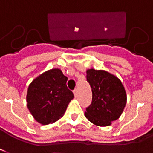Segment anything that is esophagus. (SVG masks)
I'll use <instances>...</instances> for the list:
<instances>
[{
  "label": "esophagus",
  "mask_w": 153,
  "mask_h": 153,
  "mask_svg": "<svg viewBox=\"0 0 153 153\" xmlns=\"http://www.w3.org/2000/svg\"><path fill=\"white\" fill-rule=\"evenodd\" d=\"M73 93H74V95H75V97L76 98V97L78 96V90L75 89L74 90V91H73Z\"/></svg>",
  "instance_id": "1"
}]
</instances>
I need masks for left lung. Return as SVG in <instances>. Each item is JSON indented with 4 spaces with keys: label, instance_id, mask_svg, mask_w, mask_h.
<instances>
[{
    "label": "left lung",
    "instance_id": "obj_1",
    "mask_svg": "<svg viewBox=\"0 0 153 153\" xmlns=\"http://www.w3.org/2000/svg\"><path fill=\"white\" fill-rule=\"evenodd\" d=\"M87 81L92 91V102L86 108L85 116L100 127L111 126L123 114L127 95L121 80L105 70H86Z\"/></svg>",
    "mask_w": 153,
    "mask_h": 153
}]
</instances>
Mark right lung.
<instances>
[{
  "label": "right lung",
  "mask_w": 153,
  "mask_h": 153,
  "mask_svg": "<svg viewBox=\"0 0 153 153\" xmlns=\"http://www.w3.org/2000/svg\"><path fill=\"white\" fill-rule=\"evenodd\" d=\"M67 81L61 69L52 68L30 82L26 96L27 106L38 123L51 124L63 116L74 98L68 88Z\"/></svg>",
  "instance_id": "add662e5"
}]
</instances>
